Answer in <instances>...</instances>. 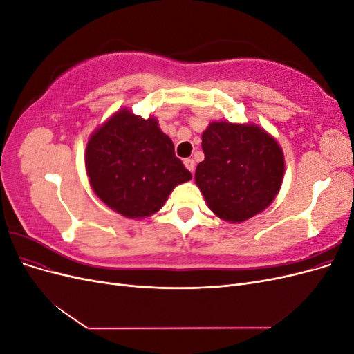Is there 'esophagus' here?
I'll return each mask as SVG.
<instances>
[{
  "label": "esophagus",
  "instance_id": "esophagus-1",
  "mask_svg": "<svg viewBox=\"0 0 354 354\" xmlns=\"http://www.w3.org/2000/svg\"><path fill=\"white\" fill-rule=\"evenodd\" d=\"M185 167L190 171L192 174H194V171H195V160H194V159H190V158L185 159Z\"/></svg>",
  "mask_w": 354,
  "mask_h": 354
}]
</instances>
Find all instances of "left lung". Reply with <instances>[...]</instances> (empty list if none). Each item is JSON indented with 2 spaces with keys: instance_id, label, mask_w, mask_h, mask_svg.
<instances>
[{
  "instance_id": "8db88e82",
  "label": "left lung",
  "mask_w": 354,
  "mask_h": 354,
  "mask_svg": "<svg viewBox=\"0 0 354 354\" xmlns=\"http://www.w3.org/2000/svg\"><path fill=\"white\" fill-rule=\"evenodd\" d=\"M202 151L205 159L196 167L195 181L218 218L242 223L279 194L283 151L260 125L212 121L202 133Z\"/></svg>"
}]
</instances>
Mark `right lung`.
I'll return each instance as SVG.
<instances>
[{
    "mask_svg": "<svg viewBox=\"0 0 354 354\" xmlns=\"http://www.w3.org/2000/svg\"><path fill=\"white\" fill-rule=\"evenodd\" d=\"M85 169L103 203L137 220L153 216L176 186L192 178L156 118L145 120L127 108L90 136Z\"/></svg>",
    "mask_w": 354,
    "mask_h": 354,
    "instance_id": "1",
    "label": "right lung"
}]
</instances>
